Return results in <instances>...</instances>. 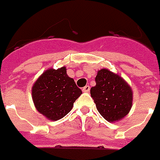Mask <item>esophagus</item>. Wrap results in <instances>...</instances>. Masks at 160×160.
I'll return each mask as SVG.
<instances>
[{
	"label": "esophagus",
	"instance_id": "esophagus-1",
	"mask_svg": "<svg viewBox=\"0 0 160 160\" xmlns=\"http://www.w3.org/2000/svg\"><path fill=\"white\" fill-rule=\"evenodd\" d=\"M89 89H90V87H89V85H86V86H84L83 88H82V91H83V92H89Z\"/></svg>",
	"mask_w": 160,
	"mask_h": 160
}]
</instances>
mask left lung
Wrapping results in <instances>:
<instances>
[{
  "mask_svg": "<svg viewBox=\"0 0 160 160\" xmlns=\"http://www.w3.org/2000/svg\"><path fill=\"white\" fill-rule=\"evenodd\" d=\"M96 83L90 89V95L101 115L109 122L124 118L132 105V89L128 83L108 69L97 71Z\"/></svg>",
  "mask_w": 160,
  "mask_h": 160,
  "instance_id": "8db88e82",
  "label": "left lung"
}]
</instances>
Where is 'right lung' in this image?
I'll list each match as a JSON object with an SVG mask.
<instances>
[{"instance_id":"1","label":"right lung","mask_w":160,"mask_h":160,"mask_svg":"<svg viewBox=\"0 0 160 160\" xmlns=\"http://www.w3.org/2000/svg\"><path fill=\"white\" fill-rule=\"evenodd\" d=\"M82 94L74 79L66 73V68L46 70L32 88L36 109L46 118L58 121L72 109L73 103Z\"/></svg>"}]
</instances>
